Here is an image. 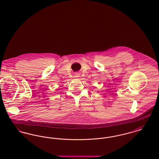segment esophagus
I'll return each instance as SVG.
<instances>
[{"label": "esophagus", "instance_id": "34e87169", "mask_svg": "<svg viewBox=\"0 0 159 159\" xmlns=\"http://www.w3.org/2000/svg\"><path fill=\"white\" fill-rule=\"evenodd\" d=\"M80 76V74L79 73H76L75 74V77L76 78H78Z\"/></svg>", "mask_w": 159, "mask_h": 159}]
</instances>
